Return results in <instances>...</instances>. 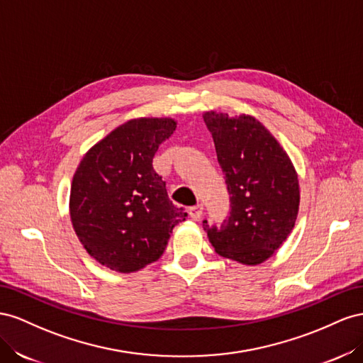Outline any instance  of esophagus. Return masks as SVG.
Returning <instances> with one entry per match:
<instances>
[{"instance_id": "esophagus-1", "label": "esophagus", "mask_w": 363, "mask_h": 363, "mask_svg": "<svg viewBox=\"0 0 363 363\" xmlns=\"http://www.w3.org/2000/svg\"><path fill=\"white\" fill-rule=\"evenodd\" d=\"M202 213H203V206H202V203L193 205V206H190V208H189V214H190V217H191L193 220H199V219H201V216H202Z\"/></svg>"}]
</instances>
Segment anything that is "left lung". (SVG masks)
Returning <instances> with one entry per match:
<instances>
[{
    "label": "left lung",
    "mask_w": 363,
    "mask_h": 363,
    "mask_svg": "<svg viewBox=\"0 0 363 363\" xmlns=\"http://www.w3.org/2000/svg\"><path fill=\"white\" fill-rule=\"evenodd\" d=\"M203 121L214 140L231 208L220 225L205 219L203 230L217 254L258 264L292 231L299 205L298 176L287 153L254 117L206 112Z\"/></svg>",
    "instance_id": "obj_1"
}]
</instances>
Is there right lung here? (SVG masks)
I'll use <instances>...</instances> for the list:
<instances>
[{"label": "right lung", "mask_w": 363, "mask_h": 363, "mask_svg": "<svg viewBox=\"0 0 363 363\" xmlns=\"http://www.w3.org/2000/svg\"><path fill=\"white\" fill-rule=\"evenodd\" d=\"M174 129L172 118L124 123L85 155L72 178V226L88 254L112 271L129 274L157 262L187 217L152 165Z\"/></svg>", "instance_id": "right-lung-1"}]
</instances>
